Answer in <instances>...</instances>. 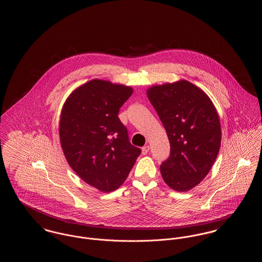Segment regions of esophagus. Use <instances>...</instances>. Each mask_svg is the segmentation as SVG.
<instances>
[{
    "instance_id": "1",
    "label": "esophagus",
    "mask_w": 262,
    "mask_h": 262,
    "mask_svg": "<svg viewBox=\"0 0 262 262\" xmlns=\"http://www.w3.org/2000/svg\"><path fill=\"white\" fill-rule=\"evenodd\" d=\"M148 151H149V146H143L142 148H141V153L143 154V155H146L147 153H148Z\"/></svg>"
}]
</instances>
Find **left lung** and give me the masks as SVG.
<instances>
[{"instance_id":"1","label":"left lung","mask_w":262,"mask_h":262,"mask_svg":"<svg viewBox=\"0 0 262 262\" xmlns=\"http://www.w3.org/2000/svg\"><path fill=\"white\" fill-rule=\"evenodd\" d=\"M171 145L160 166L164 182L177 191L196 187L207 176L221 145L218 113L208 95L181 79L153 85L146 91Z\"/></svg>"}]
</instances>
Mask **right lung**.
Here are the masks:
<instances>
[{"label": "right lung", "instance_id": "right-lung-1", "mask_svg": "<svg viewBox=\"0 0 262 262\" xmlns=\"http://www.w3.org/2000/svg\"><path fill=\"white\" fill-rule=\"evenodd\" d=\"M133 92L95 78L75 88L62 105L59 135L64 157L81 180L103 192L124 184L141 153L118 117Z\"/></svg>", "mask_w": 262, "mask_h": 262}]
</instances>
